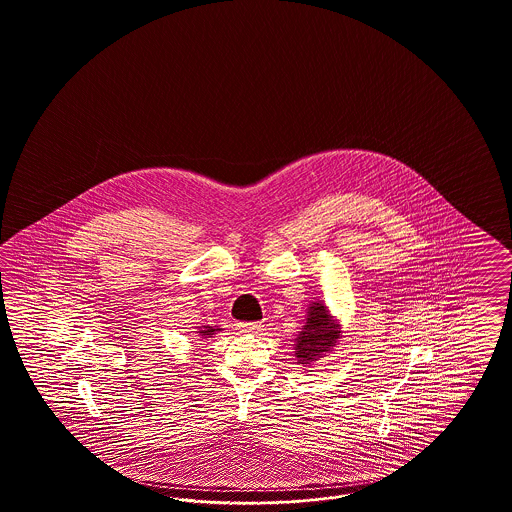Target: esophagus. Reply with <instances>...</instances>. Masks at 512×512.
Returning <instances> with one entry per match:
<instances>
[{
  "instance_id": "1",
  "label": "esophagus",
  "mask_w": 512,
  "mask_h": 512,
  "mask_svg": "<svg viewBox=\"0 0 512 512\" xmlns=\"http://www.w3.org/2000/svg\"><path fill=\"white\" fill-rule=\"evenodd\" d=\"M263 328V324H259V322H242V324H238V329H240V333H244V335H251V333H259Z\"/></svg>"
}]
</instances>
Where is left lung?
Segmentation results:
<instances>
[{
	"instance_id": "8db88e82",
	"label": "left lung",
	"mask_w": 512,
	"mask_h": 512,
	"mask_svg": "<svg viewBox=\"0 0 512 512\" xmlns=\"http://www.w3.org/2000/svg\"><path fill=\"white\" fill-rule=\"evenodd\" d=\"M341 339V326L329 314L322 301H314L307 310V322L295 339L297 364L308 366L320 360Z\"/></svg>"
}]
</instances>
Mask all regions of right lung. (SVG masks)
<instances>
[{
  "label": "right lung",
  "instance_id": "add662e5",
  "mask_svg": "<svg viewBox=\"0 0 512 512\" xmlns=\"http://www.w3.org/2000/svg\"><path fill=\"white\" fill-rule=\"evenodd\" d=\"M215 331H221V328H211V326H204V329H200L198 333H200L202 337H211V335H215Z\"/></svg>",
  "mask_w": 512,
  "mask_h": 512
}]
</instances>
